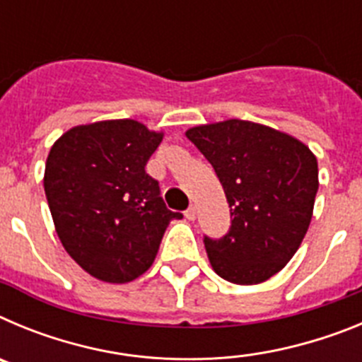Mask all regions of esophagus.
Masks as SVG:
<instances>
[{
  "label": "esophagus",
  "instance_id": "34e87169",
  "mask_svg": "<svg viewBox=\"0 0 362 362\" xmlns=\"http://www.w3.org/2000/svg\"><path fill=\"white\" fill-rule=\"evenodd\" d=\"M185 216H187L188 221H194V219H196V216H197L196 206H190V209H188L187 212H185Z\"/></svg>",
  "mask_w": 362,
  "mask_h": 362
}]
</instances>
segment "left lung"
<instances>
[{"label": "left lung", "mask_w": 362, "mask_h": 362, "mask_svg": "<svg viewBox=\"0 0 362 362\" xmlns=\"http://www.w3.org/2000/svg\"><path fill=\"white\" fill-rule=\"evenodd\" d=\"M187 137L214 166L232 217L226 235H204L210 264L235 284L270 279L306 235L319 188L317 159L296 137L252 121L201 124Z\"/></svg>", "instance_id": "left-lung-1"}]
</instances>
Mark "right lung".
I'll return each mask as SVG.
<instances>
[{"mask_svg":"<svg viewBox=\"0 0 362 362\" xmlns=\"http://www.w3.org/2000/svg\"><path fill=\"white\" fill-rule=\"evenodd\" d=\"M163 139L134 119L79 124L45 165V194L70 257L95 279L129 283L158 255L163 233L183 214L166 209L145 166Z\"/></svg>","mask_w":362,"mask_h":362,"instance_id":"right-lung-1","label":"right lung"}]
</instances>
